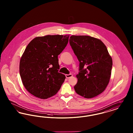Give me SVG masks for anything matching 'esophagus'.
I'll return each instance as SVG.
<instances>
[{
  "instance_id": "esophagus-1",
  "label": "esophagus",
  "mask_w": 133,
  "mask_h": 133,
  "mask_svg": "<svg viewBox=\"0 0 133 133\" xmlns=\"http://www.w3.org/2000/svg\"><path fill=\"white\" fill-rule=\"evenodd\" d=\"M65 76H66V77L67 79H69L70 78L72 77L73 76V75H72V74H66Z\"/></svg>"
}]
</instances>
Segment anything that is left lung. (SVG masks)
I'll return each instance as SVG.
<instances>
[{
	"instance_id": "left-lung-1",
	"label": "left lung",
	"mask_w": 133,
	"mask_h": 133,
	"mask_svg": "<svg viewBox=\"0 0 133 133\" xmlns=\"http://www.w3.org/2000/svg\"><path fill=\"white\" fill-rule=\"evenodd\" d=\"M69 42L80 62L76 93L87 99L101 94L109 83L113 65L106 45L87 35H72Z\"/></svg>"
}]
</instances>
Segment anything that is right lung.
Returning a JSON list of instances; mask_svg holds the SVG:
<instances>
[{"instance_id": "add662e5", "label": "right lung", "mask_w": 133, "mask_h": 133, "mask_svg": "<svg viewBox=\"0 0 133 133\" xmlns=\"http://www.w3.org/2000/svg\"><path fill=\"white\" fill-rule=\"evenodd\" d=\"M69 35L36 37L28 44L20 58L19 72L22 83L32 95L46 99L55 95L66 78L58 72V56Z\"/></svg>"}]
</instances>
